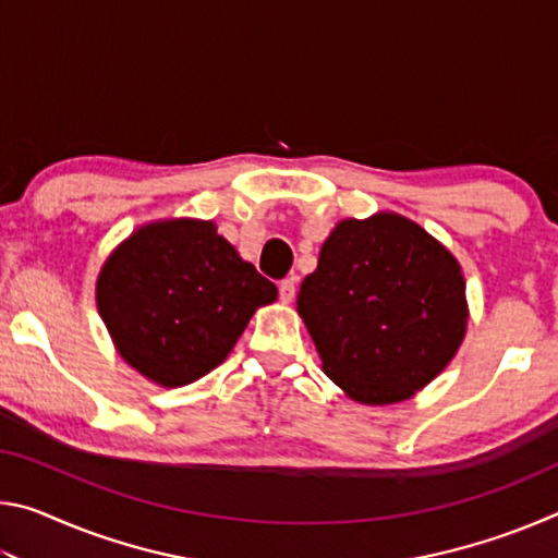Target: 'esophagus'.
<instances>
[{"mask_svg": "<svg viewBox=\"0 0 558 558\" xmlns=\"http://www.w3.org/2000/svg\"><path fill=\"white\" fill-rule=\"evenodd\" d=\"M295 286H298V278L295 276H290V278H286V280H282L280 282V300L282 302H286V305H288V302H292V298H295Z\"/></svg>", "mask_w": 558, "mask_h": 558, "instance_id": "obj_1", "label": "esophagus"}]
</instances>
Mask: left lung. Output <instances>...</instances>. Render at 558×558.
Wrapping results in <instances>:
<instances>
[{
    "mask_svg": "<svg viewBox=\"0 0 558 558\" xmlns=\"http://www.w3.org/2000/svg\"><path fill=\"white\" fill-rule=\"evenodd\" d=\"M298 315L323 372L349 399L401 403L436 379L465 339V276L446 245L401 214L342 219L302 280Z\"/></svg>",
    "mask_w": 558,
    "mask_h": 558,
    "instance_id": "8db88e82",
    "label": "left lung"
}]
</instances>
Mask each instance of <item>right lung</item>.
I'll use <instances>...</instances> for the list:
<instances>
[{"instance_id":"1","label":"right lung","mask_w":558,"mask_h":558,"mask_svg":"<svg viewBox=\"0 0 558 558\" xmlns=\"http://www.w3.org/2000/svg\"><path fill=\"white\" fill-rule=\"evenodd\" d=\"M278 288L243 260L214 221L157 219L102 263L98 313L132 369L165 389L216 369Z\"/></svg>"}]
</instances>
